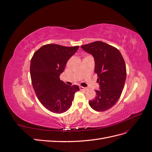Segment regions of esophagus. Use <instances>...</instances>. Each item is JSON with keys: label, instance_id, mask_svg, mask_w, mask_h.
Here are the masks:
<instances>
[{"label": "esophagus", "instance_id": "1", "mask_svg": "<svg viewBox=\"0 0 152 152\" xmlns=\"http://www.w3.org/2000/svg\"><path fill=\"white\" fill-rule=\"evenodd\" d=\"M80 89L82 90V91H87V89H88V88L87 87H82V86H80Z\"/></svg>", "mask_w": 152, "mask_h": 152}]
</instances>
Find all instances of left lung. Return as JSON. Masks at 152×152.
Returning <instances> with one entry per match:
<instances>
[{
  "label": "left lung",
  "instance_id": "left-lung-1",
  "mask_svg": "<svg viewBox=\"0 0 152 152\" xmlns=\"http://www.w3.org/2000/svg\"><path fill=\"white\" fill-rule=\"evenodd\" d=\"M81 48L94 58L99 86V90H96V98L89 104L96 111H106L115 104L124 89L126 79L124 58L117 49L101 41L82 45Z\"/></svg>",
  "mask_w": 152,
  "mask_h": 152
}]
</instances>
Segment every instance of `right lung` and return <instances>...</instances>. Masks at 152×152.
Here are the masks:
<instances>
[{
    "instance_id": "right-lung-1",
    "label": "right lung",
    "mask_w": 152,
    "mask_h": 152,
    "mask_svg": "<svg viewBox=\"0 0 152 152\" xmlns=\"http://www.w3.org/2000/svg\"><path fill=\"white\" fill-rule=\"evenodd\" d=\"M79 46L46 44L34 53L30 62L32 85L39 102L49 111L66 112L71 107L79 87L69 86L59 79L65 65Z\"/></svg>"
}]
</instances>
